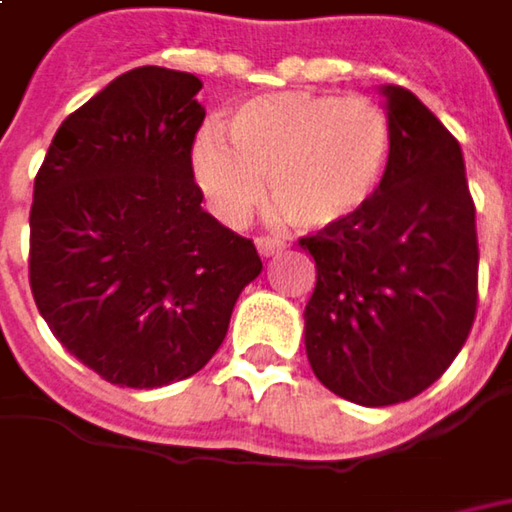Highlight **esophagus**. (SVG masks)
I'll use <instances>...</instances> for the list:
<instances>
[{
  "label": "esophagus",
  "instance_id": "1",
  "mask_svg": "<svg viewBox=\"0 0 512 512\" xmlns=\"http://www.w3.org/2000/svg\"><path fill=\"white\" fill-rule=\"evenodd\" d=\"M256 250H259V256H273V253L282 250V242H276V239H270V236H259V239H256Z\"/></svg>",
  "mask_w": 512,
  "mask_h": 512
}]
</instances>
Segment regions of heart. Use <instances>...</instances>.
<instances>
[{
    "label": "heart",
    "mask_w": 512,
    "mask_h": 512,
    "mask_svg": "<svg viewBox=\"0 0 512 512\" xmlns=\"http://www.w3.org/2000/svg\"><path fill=\"white\" fill-rule=\"evenodd\" d=\"M222 136L205 130L193 145V179L207 207L239 225L265 202L307 233L359 222L379 199L396 156L390 113L347 93H267L227 116Z\"/></svg>",
    "instance_id": "heart-1"
}]
</instances>
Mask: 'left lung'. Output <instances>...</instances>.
<instances>
[{
	"instance_id": "obj_1",
	"label": "left lung",
	"mask_w": 512,
	"mask_h": 512,
	"mask_svg": "<svg viewBox=\"0 0 512 512\" xmlns=\"http://www.w3.org/2000/svg\"><path fill=\"white\" fill-rule=\"evenodd\" d=\"M396 156L353 225L299 239L316 262L305 347L316 379L364 407L419 396L459 356L476 319V205L456 136L384 85Z\"/></svg>"
}]
</instances>
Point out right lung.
Listing matches in <instances>:
<instances>
[{
	"mask_svg": "<svg viewBox=\"0 0 512 512\" xmlns=\"http://www.w3.org/2000/svg\"><path fill=\"white\" fill-rule=\"evenodd\" d=\"M202 82L133 68L59 125L33 182L30 290L50 333L105 382L165 387L225 342L262 273L245 236L202 210L190 150Z\"/></svg>",
	"mask_w": 512,
	"mask_h": 512,
	"instance_id": "1",
	"label": "right lung"
}]
</instances>
